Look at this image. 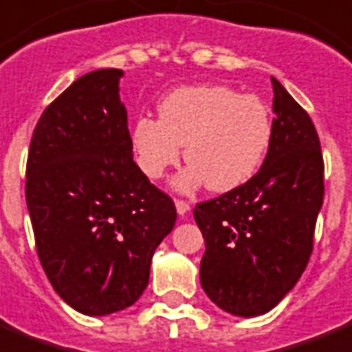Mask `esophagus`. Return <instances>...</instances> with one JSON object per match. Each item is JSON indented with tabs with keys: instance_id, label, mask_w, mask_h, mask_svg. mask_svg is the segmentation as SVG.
<instances>
[{
	"instance_id": "obj_1",
	"label": "esophagus",
	"mask_w": 352,
	"mask_h": 352,
	"mask_svg": "<svg viewBox=\"0 0 352 352\" xmlns=\"http://www.w3.org/2000/svg\"><path fill=\"white\" fill-rule=\"evenodd\" d=\"M175 208L179 212V216H184L188 210H190V203L182 199H175Z\"/></svg>"
}]
</instances>
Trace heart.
<instances>
[{
  "label": "heart",
  "mask_w": 352,
  "mask_h": 352,
  "mask_svg": "<svg viewBox=\"0 0 352 352\" xmlns=\"http://www.w3.org/2000/svg\"><path fill=\"white\" fill-rule=\"evenodd\" d=\"M158 116L134 118V160L155 181L179 162L184 146L190 166L175 181L182 192L201 184L212 192L241 186L258 171L272 144L267 104L225 85L175 88L160 99Z\"/></svg>",
  "instance_id": "heart-1"
}]
</instances>
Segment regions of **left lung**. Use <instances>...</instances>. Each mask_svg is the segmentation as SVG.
Segmentation results:
<instances>
[{
    "label": "left lung",
    "mask_w": 352,
    "mask_h": 352,
    "mask_svg": "<svg viewBox=\"0 0 352 352\" xmlns=\"http://www.w3.org/2000/svg\"><path fill=\"white\" fill-rule=\"evenodd\" d=\"M273 136L258 173L197 203L201 286L221 310L253 318L277 307L305 272L323 205V155L312 120L273 79Z\"/></svg>",
    "instance_id": "obj_1"
}]
</instances>
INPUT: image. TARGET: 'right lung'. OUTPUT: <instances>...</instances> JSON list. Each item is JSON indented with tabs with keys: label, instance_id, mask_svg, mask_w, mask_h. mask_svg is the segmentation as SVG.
<instances>
[{
	"label": "right lung",
	"instance_id": "1",
	"mask_svg": "<svg viewBox=\"0 0 352 352\" xmlns=\"http://www.w3.org/2000/svg\"><path fill=\"white\" fill-rule=\"evenodd\" d=\"M122 69L72 82L34 127L25 199L40 264L64 301L87 316L120 312L149 283L173 201L133 160Z\"/></svg>",
	"mask_w": 352,
	"mask_h": 352
}]
</instances>
